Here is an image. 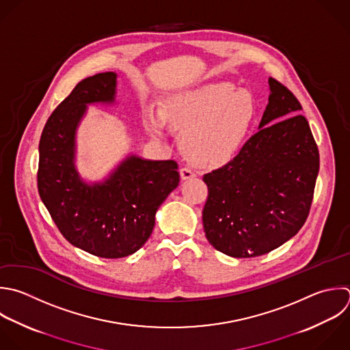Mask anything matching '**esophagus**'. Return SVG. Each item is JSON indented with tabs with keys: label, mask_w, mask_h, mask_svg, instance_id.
<instances>
[{
	"label": "esophagus",
	"mask_w": 350,
	"mask_h": 350,
	"mask_svg": "<svg viewBox=\"0 0 350 350\" xmlns=\"http://www.w3.org/2000/svg\"><path fill=\"white\" fill-rule=\"evenodd\" d=\"M180 178L183 179V180H187V179H193L194 176H196V174L190 170V168H180Z\"/></svg>",
	"instance_id": "1"
}]
</instances>
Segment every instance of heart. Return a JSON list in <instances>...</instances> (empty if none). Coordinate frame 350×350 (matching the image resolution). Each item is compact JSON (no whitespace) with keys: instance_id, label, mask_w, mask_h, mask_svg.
I'll use <instances>...</instances> for the list:
<instances>
[{"instance_id":"1","label":"heart","mask_w":350,"mask_h":350,"mask_svg":"<svg viewBox=\"0 0 350 350\" xmlns=\"http://www.w3.org/2000/svg\"><path fill=\"white\" fill-rule=\"evenodd\" d=\"M254 118L249 94L228 83H215L174 94L161 113L145 115V127L153 137L163 138L167 122L182 133V150L193 164L219 168L241 153Z\"/></svg>"}]
</instances>
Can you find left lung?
<instances>
[{
	"label": "left lung",
	"instance_id": "8db88e82",
	"mask_svg": "<svg viewBox=\"0 0 350 350\" xmlns=\"http://www.w3.org/2000/svg\"><path fill=\"white\" fill-rule=\"evenodd\" d=\"M268 85L258 131L235 160L202 178L205 237L237 258L265 254L299 231L319 174V150L301 104L273 78Z\"/></svg>",
	"mask_w": 350,
	"mask_h": 350
}]
</instances>
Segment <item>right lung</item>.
Instances as JSON below:
<instances>
[{
    "label": "right lung",
    "instance_id": "obj_1",
    "mask_svg": "<svg viewBox=\"0 0 350 350\" xmlns=\"http://www.w3.org/2000/svg\"><path fill=\"white\" fill-rule=\"evenodd\" d=\"M118 74L79 82L48 119L40 141L38 191L53 221L74 246L104 258L135 253L149 239L159 206L179 185L174 160L127 154L103 180L77 168V133L93 104H116Z\"/></svg>",
    "mask_w": 350,
    "mask_h": 350
}]
</instances>
